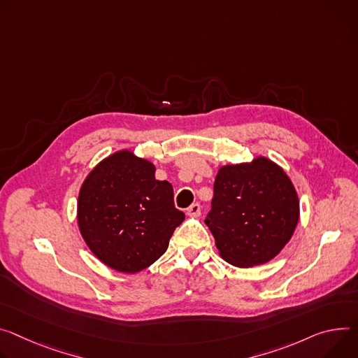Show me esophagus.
<instances>
[{
	"label": "esophagus",
	"instance_id": "1",
	"mask_svg": "<svg viewBox=\"0 0 358 358\" xmlns=\"http://www.w3.org/2000/svg\"><path fill=\"white\" fill-rule=\"evenodd\" d=\"M200 213H201L200 204H192V206H189V207L187 208V215H188V217H199Z\"/></svg>",
	"mask_w": 358,
	"mask_h": 358
}]
</instances>
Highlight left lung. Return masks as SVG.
Returning <instances> with one entry per match:
<instances>
[{
  "instance_id": "1",
  "label": "left lung",
  "mask_w": 358,
  "mask_h": 358,
  "mask_svg": "<svg viewBox=\"0 0 358 358\" xmlns=\"http://www.w3.org/2000/svg\"><path fill=\"white\" fill-rule=\"evenodd\" d=\"M299 220L297 189L277 162L257 155L218 169L206 224L227 263L248 268L271 262Z\"/></svg>"
}]
</instances>
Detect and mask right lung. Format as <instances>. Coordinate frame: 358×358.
<instances>
[{
    "instance_id": "1",
    "label": "right lung",
    "mask_w": 358,
    "mask_h": 358,
    "mask_svg": "<svg viewBox=\"0 0 358 358\" xmlns=\"http://www.w3.org/2000/svg\"><path fill=\"white\" fill-rule=\"evenodd\" d=\"M169 181L131 150L101 159L84 178L77 200L78 230L90 251L107 267L134 274L166 252L184 221Z\"/></svg>"
}]
</instances>
